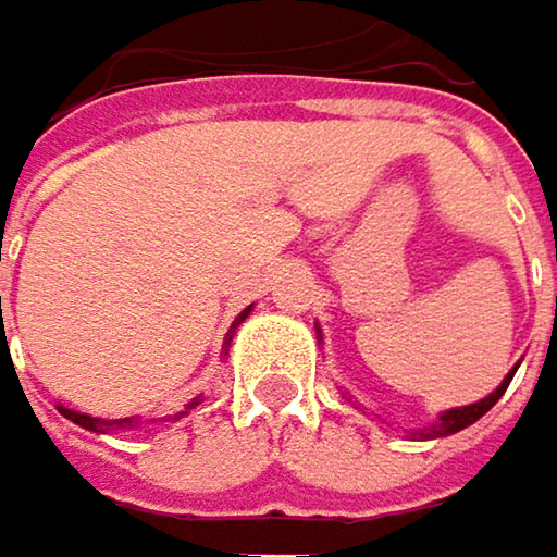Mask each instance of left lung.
Here are the masks:
<instances>
[{
	"mask_svg": "<svg viewBox=\"0 0 557 557\" xmlns=\"http://www.w3.org/2000/svg\"><path fill=\"white\" fill-rule=\"evenodd\" d=\"M512 374H516V371H509V377H506L500 387L494 389V393H491L487 399H481V403H471V406H461V409H448V412H442V419H438V422H435V425H432L429 432H419V435H425V438H429V435H432V438H442V435L461 432L465 425L478 422V419H481V416H484V412H487V409H491V406H494V403L500 399L503 393H506L509 381H512Z\"/></svg>",
	"mask_w": 557,
	"mask_h": 557,
	"instance_id": "left-lung-1",
	"label": "left lung"
}]
</instances>
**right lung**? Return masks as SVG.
<instances>
[{
    "label": "right lung",
    "mask_w": 557,
    "mask_h": 557,
    "mask_svg": "<svg viewBox=\"0 0 557 557\" xmlns=\"http://www.w3.org/2000/svg\"><path fill=\"white\" fill-rule=\"evenodd\" d=\"M245 315H248V312H245ZM245 315H242V319H245ZM196 403H199V399H193L189 409H193ZM57 409H60V416H66L70 422H76V425H83V429H89V432H109V429H132V425H135V419H115V422H109V419H92V416H83V412H73V409H63V406H57Z\"/></svg>",
    "instance_id": "1"
}]
</instances>
